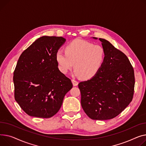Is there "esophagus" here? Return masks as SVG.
<instances>
[{"mask_svg": "<svg viewBox=\"0 0 146 146\" xmlns=\"http://www.w3.org/2000/svg\"><path fill=\"white\" fill-rule=\"evenodd\" d=\"M72 81L73 86H77V84H78V82H77V81H76L75 79H72Z\"/></svg>", "mask_w": 146, "mask_h": 146, "instance_id": "esophagus-1", "label": "esophagus"}]
</instances>
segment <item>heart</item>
I'll return each instance as SVG.
<instances>
[{"instance_id": "1", "label": "heart", "mask_w": 146, "mask_h": 146, "mask_svg": "<svg viewBox=\"0 0 146 146\" xmlns=\"http://www.w3.org/2000/svg\"><path fill=\"white\" fill-rule=\"evenodd\" d=\"M105 57L102 46L82 40L72 41L66 46L65 52L59 50L56 53L58 67L62 73L66 74L74 66V74L83 79H90L98 74Z\"/></svg>"}]
</instances>
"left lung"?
Listing matches in <instances>:
<instances>
[{
  "mask_svg": "<svg viewBox=\"0 0 146 146\" xmlns=\"http://www.w3.org/2000/svg\"><path fill=\"white\" fill-rule=\"evenodd\" d=\"M99 40L105 50L104 62L98 74L78 86L86 114L93 120H105L117 116L132 101L135 77L127 56L109 41Z\"/></svg>",
  "mask_w": 146,
  "mask_h": 146,
  "instance_id": "8db88e82",
  "label": "left lung"
}]
</instances>
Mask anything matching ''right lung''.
<instances>
[{
  "mask_svg": "<svg viewBox=\"0 0 146 146\" xmlns=\"http://www.w3.org/2000/svg\"><path fill=\"white\" fill-rule=\"evenodd\" d=\"M65 41L62 37L42 36L19 58L13 73L15 99L29 115L52 117L72 88L71 80L59 70L56 60Z\"/></svg>",
  "mask_w": 146,
  "mask_h": 146,
  "instance_id": "1",
  "label": "right lung"
}]
</instances>
